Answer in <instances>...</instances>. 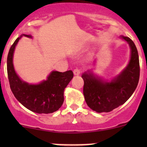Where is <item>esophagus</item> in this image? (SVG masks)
Instances as JSON below:
<instances>
[{"label":"esophagus","mask_w":147,"mask_h":147,"mask_svg":"<svg viewBox=\"0 0 147 147\" xmlns=\"http://www.w3.org/2000/svg\"><path fill=\"white\" fill-rule=\"evenodd\" d=\"M73 72H74V75H79L81 73V69H78V68H76V69H74Z\"/></svg>","instance_id":"34e87169"}]
</instances>
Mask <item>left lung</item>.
Listing matches in <instances>:
<instances>
[{"mask_svg": "<svg viewBox=\"0 0 147 147\" xmlns=\"http://www.w3.org/2000/svg\"><path fill=\"white\" fill-rule=\"evenodd\" d=\"M131 47V59L122 72L111 82H102L91 73H84L83 94L87 105L92 110L109 112L128 100L137 87L140 75L139 55L134 42L121 37Z\"/></svg>", "mask_w": 147, "mask_h": 147, "instance_id": "obj_1", "label": "left lung"}]
</instances>
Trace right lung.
I'll return each instance as SVG.
<instances>
[{"instance_id":"obj_1","label":"right lung","mask_w":147,"mask_h":147,"mask_svg":"<svg viewBox=\"0 0 147 147\" xmlns=\"http://www.w3.org/2000/svg\"><path fill=\"white\" fill-rule=\"evenodd\" d=\"M31 38V35H24ZM20 38L10 47L7 58V72L12 92L27 109L38 114H50L58 110L64 102V90L73 78L72 70L53 71L47 80L38 84H29L19 78L13 65L15 47Z\"/></svg>"}]
</instances>
